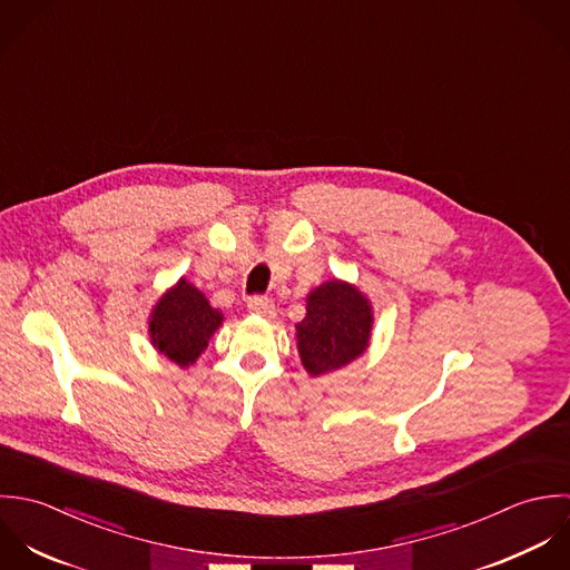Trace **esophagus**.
Instances as JSON below:
<instances>
[{
    "label": "esophagus",
    "instance_id": "1",
    "mask_svg": "<svg viewBox=\"0 0 570 570\" xmlns=\"http://www.w3.org/2000/svg\"><path fill=\"white\" fill-rule=\"evenodd\" d=\"M246 308H248V313L259 315V317H273L275 315V304L268 297H262V295H253L246 302Z\"/></svg>",
    "mask_w": 570,
    "mask_h": 570
}]
</instances>
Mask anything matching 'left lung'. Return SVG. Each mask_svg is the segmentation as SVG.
<instances>
[{"label":"left lung","instance_id":"obj_1","mask_svg":"<svg viewBox=\"0 0 570 570\" xmlns=\"http://www.w3.org/2000/svg\"><path fill=\"white\" fill-rule=\"evenodd\" d=\"M372 328L367 299L343 282H326L308 295L306 317L297 324L304 367L320 376L363 354Z\"/></svg>","mask_w":570,"mask_h":570}]
</instances>
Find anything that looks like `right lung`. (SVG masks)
<instances>
[{"mask_svg": "<svg viewBox=\"0 0 570 570\" xmlns=\"http://www.w3.org/2000/svg\"><path fill=\"white\" fill-rule=\"evenodd\" d=\"M223 324V315L209 306L205 295L187 279L160 297L151 313V342L167 358L187 367L207 347L209 337Z\"/></svg>", "mask_w": 570, "mask_h": 570, "instance_id": "1", "label": "right lung"}]
</instances>
